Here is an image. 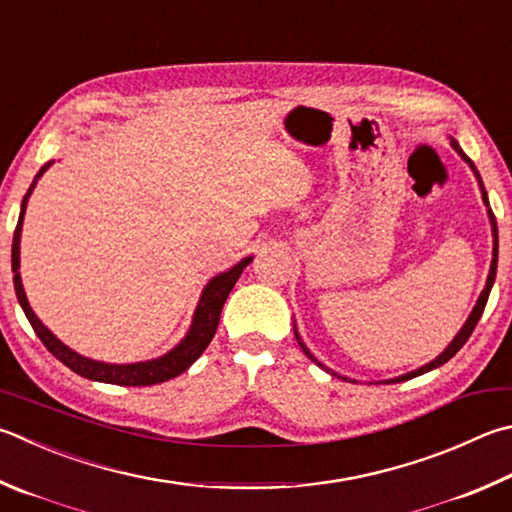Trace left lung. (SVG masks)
I'll return each mask as SVG.
<instances>
[{
	"label": "left lung",
	"mask_w": 512,
	"mask_h": 512,
	"mask_svg": "<svg viewBox=\"0 0 512 512\" xmlns=\"http://www.w3.org/2000/svg\"><path fill=\"white\" fill-rule=\"evenodd\" d=\"M452 147L454 150L459 152V156L463 161H466L470 167H472V172H475V176H477V181H479V185H481V197H483V203H486V208H488V219H490V226H492V237H495V241H492V244H495V248H492V262H490V273H488V280H486V286H483V291H481V295H479V300H477V304H475V309H472V313H470V318L466 320V324H463L461 327V331L457 333V336H454V340L450 342L448 347H445V351L441 353V356H436L432 362H427V365H423L421 369H416V371H410V374H405V376H398V378H392V380H385V383H401V380H410V378H414V376H421V374H425V371H432V369H436V367H441V365H445V362H448L454 353H457L463 345H466L468 342V338L472 336V331H475V327H477V322H479V318H481V313H483V309H486V302H488V295H490V288H492V284H495V275H497V253H499V235H497V221H495V215H492V210H490V203H488V194H486V190H483V183H481V176H479V172H477V167H475V163H472L466 154H463V150L459 147V143L457 141H452ZM295 338H297V342H300V347H302V351L306 353V356H309L313 362H318L315 360L313 356H311V351L304 347V342L300 340V336H297V331H295ZM318 365L322 367V369H327L322 365V362H318ZM331 376H338V374H333L331 369H327ZM338 378H342V380H347L345 376H338Z\"/></svg>",
	"instance_id": "8db88e82"
}]
</instances>
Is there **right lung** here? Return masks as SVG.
I'll list each match as a JSON object with an SVG mask.
<instances>
[{
    "instance_id": "add662e5",
    "label": "right lung",
    "mask_w": 512,
    "mask_h": 512,
    "mask_svg": "<svg viewBox=\"0 0 512 512\" xmlns=\"http://www.w3.org/2000/svg\"><path fill=\"white\" fill-rule=\"evenodd\" d=\"M49 165L51 163H46L42 167L40 174L35 176V181L29 188V192L24 194L20 219H17V228L13 235V255H11L13 284H15L17 300H20V306L24 309L26 318H29L33 331L37 333V338L42 340V345L49 349L53 356L62 362V365H67L71 371H76L78 376H85L89 380H98V383L125 385V387H147V385L165 383V380L183 374V371L188 369L203 351H206L210 340L215 338L217 327H219V315H221V309H224L226 297L232 291V286L237 284L241 271H244V268L253 262V257H244L239 264L232 266L230 271L212 277V280L206 284V288H203L201 300L197 304V311H194V318L190 324V331L185 333V338L179 342V345H176L172 351H167L165 356L147 360V362H132V365H109V362H98V360L80 356V353L69 349L67 345H62V342L55 338L53 333L44 327L42 320L33 313L29 300H26L22 277H20V237H22L26 201H29L37 179H40V176L46 172V167Z\"/></svg>"
}]
</instances>
